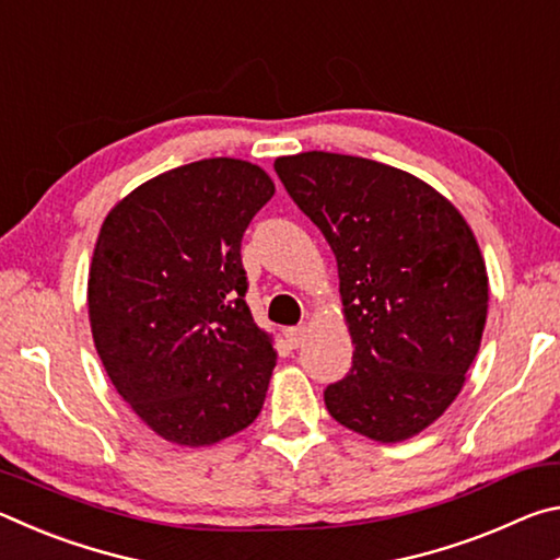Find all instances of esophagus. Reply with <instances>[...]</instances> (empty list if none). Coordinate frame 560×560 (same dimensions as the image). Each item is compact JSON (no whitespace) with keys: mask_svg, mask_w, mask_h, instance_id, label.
I'll list each match as a JSON object with an SVG mask.
<instances>
[{"mask_svg":"<svg viewBox=\"0 0 560 560\" xmlns=\"http://www.w3.org/2000/svg\"><path fill=\"white\" fill-rule=\"evenodd\" d=\"M306 336H308V326H296V328H289L287 330V340H289L291 348L303 346V340H306Z\"/></svg>","mask_w":560,"mask_h":560,"instance_id":"esophagus-1","label":"esophagus"}]
</instances>
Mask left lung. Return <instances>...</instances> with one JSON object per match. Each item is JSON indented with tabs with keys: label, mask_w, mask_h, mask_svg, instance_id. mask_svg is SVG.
Returning a JSON list of instances; mask_svg holds the SVG:
<instances>
[{
	"label": "left lung",
	"mask_w": 560,
	"mask_h": 560,
	"mask_svg": "<svg viewBox=\"0 0 560 560\" xmlns=\"http://www.w3.org/2000/svg\"><path fill=\"white\" fill-rule=\"evenodd\" d=\"M273 170L338 261L353 368L326 387L330 417L383 444L415 438L479 353L489 277L477 236L438 189L375 160L311 150Z\"/></svg>",
	"instance_id": "left-lung-1"
}]
</instances>
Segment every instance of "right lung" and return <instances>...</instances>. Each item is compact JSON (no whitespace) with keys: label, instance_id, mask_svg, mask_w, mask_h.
I'll use <instances>...</instances> for the list:
<instances>
[{"label":"right lung","instance_id":"right-lung-1","mask_svg":"<svg viewBox=\"0 0 560 560\" xmlns=\"http://www.w3.org/2000/svg\"><path fill=\"white\" fill-rule=\"evenodd\" d=\"M271 195L259 165L207 158L148 179L101 224L93 343L130 410L179 447H210L261 412L277 350L244 301L240 249Z\"/></svg>","mask_w":560,"mask_h":560}]
</instances>
